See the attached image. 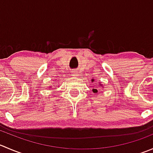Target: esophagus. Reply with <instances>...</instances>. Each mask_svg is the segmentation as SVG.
I'll list each match as a JSON object with an SVG mask.
<instances>
[{"mask_svg":"<svg viewBox=\"0 0 153 153\" xmlns=\"http://www.w3.org/2000/svg\"><path fill=\"white\" fill-rule=\"evenodd\" d=\"M72 76L77 77L78 75V72H75V71H73V72H72Z\"/></svg>","mask_w":153,"mask_h":153,"instance_id":"34e87169","label":"esophagus"}]
</instances>
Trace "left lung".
<instances>
[{
	"label": "left lung",
	"instance_id": "1",
	"mask_svg": "<svg viewBox=\"0 0 153 153\" xmlns=\"http://www.w3.org/2000/svg\"><path fill=\"white\" fill-rule=\"evenodd\" d=\"M92 81H94V80L92 79ZM99 86H101V84H99ZM92 91H93V92H95V93H97V92H98L97 89H92Z\"/></svg>",
	"mask_w": 153,
	"mask_h": 153
}]
</instances>
